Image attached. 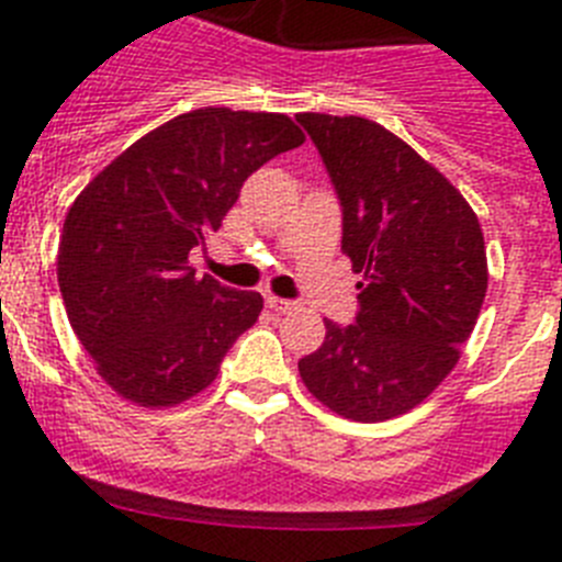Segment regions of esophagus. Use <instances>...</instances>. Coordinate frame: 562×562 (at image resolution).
<instances>
[{
  "mask_svg": "<svg viewBox=\"0 0 562 562\" xmlns=\"http://www.w3.org/2000/svg\"><path fill=\"white\" fill-rule=\"evenodd\" d=\"M267 306L278 315H290V312L297 310L295 301H286V297H278V295H267Z\"/></svg>",
  "mask_w": 562,
  "mask_h": 562,
  "instance_id": "1",
  "label": "esophagus"
}]
</instances>
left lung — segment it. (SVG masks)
<instances>
[{"mask_svg": "<svg viewBox=\"0 0 562 562\" xmlns=\"http://www.w3.org/2000/svg\"><path fill=\"white\" fill-rule=\"evenodd\" d=\"M295 121L324 157L342 252L362 276L355 324L326 321L324 346L297 371L335 414L394 419L459 362L486 295L484 233L459 188L380 123L321 112Z\"/></svg>", "mask_w": 562, "mask_h": 562, "instance_id": "obj_1", "label": "left lung"}]
</instances>
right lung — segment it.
<instances>
[{"label":"right lung","instance_id":"obj_1","mask_svg":"<svg viewBox=\"0 0 562 562\" xmlns=\"http://www.w3.org/2000/svg\"><path fill=\"white\" fill-rule=\"evenodd\" d=\"M301 143L286 114L193 109L132 143L78 193L58 286L72 331L123 400H191L256 324L265 297L200 278L188 252L220 231L252 171Z\"/></svg>","mask_w":562,"mask_h":562}]
</instances>
